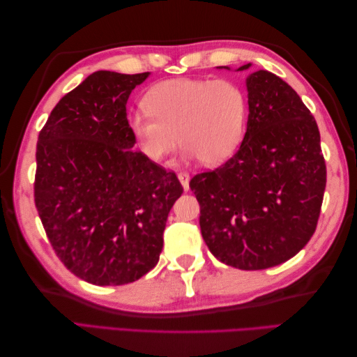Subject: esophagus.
Returning a JSON list of instances; mask_svg holds the SVG:
<instances>
[{"label":"esophagus","mask_w":357,"mask_h":357,"mask_svg":"<svg viewBox=\"0 0 357 357\" xmlns=\"http://www.w3.org/2000/svg\"><path fill=\"white\" fill-rule=\"evenodd\" d=\"M178 179L181 181V184H183L184 190L187 192L188 190V183H190V174H188L187 172H179L178 173Z\"/></svg>","instance_id":"obj_1"}]
</instances>
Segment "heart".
I'll use <instances>...</instances> for the list:
<instances>
[{
  "instance_id": "obj_1",
  "label": "heart",
  "mask_w": 357,
  "mask_h": 357,
  "mask_svg": "<svg viewBox=\"0 0 357 357\" xmlns=\"http://www.w3.org/2000/svg\"><path fill=\"white\" fill-rule=\"evenodd\" d=\"M144 107L130 116V128L150 161H164L179 139L185 155L218 164L241 144L248 102L233 81L181 78L151 87Z\"/></svg>"
}]
</instances>
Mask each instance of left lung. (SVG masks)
I'll use <instances>...</instances> for the list:
<instances>
[{
  "mask_svg": "<svg viewBox=\"0 0 357 357\" xmlns=\"http://www.w3.org/2000/svg\"><path fill=\"white\" fill-rule=\"evenodd\" d=\"M247 90L239 150L218 169L195 174L190 188L213 256L234 268L264 270L290 259L313 236L327 167L316 119L285 81L257 70Z\"/></svg>",
  "mask_w": 357,
  "mask_h": 357,
  "instance_id": "1",
  "label": "left lung"
}]
</instances>
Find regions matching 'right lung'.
Masks as SVG:
<instances>
[{"mask_svg":"<svg viewBox=\"0 0 357 357\" xmlns=\"http://www.w3.org/2000/svg\"><path fill=\"white\" fill-rule=\"evenodd\" d=\"M149 75H89L38 136V215L59 261L95 285L135 282L155 267L167 216L184 192L174 172L132 149L126 104Z\"/></svg>","mask_w":357,"mask_h":357,"instance_id":"add662e5","label":"right lung"}]
</instances>
